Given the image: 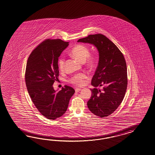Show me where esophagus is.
I'll return each mask as SVG.
<instances>
[{
  "label": "esophagus",
  "mask_w": 155,
  "mask_h": 155,
  "mask_svg": "<svg viewBox=\"0 0 155 155\" xmlns=\"http://www.w3.org/2000/svg\"><path fill=\"white\" fill-rule=\"evenodd\" d=\"M81 88H79V87H76V88H75V91H76V92H79V91H81Z\"/></svg>",
  "instance_id": "34e87169"
}]
</instances>
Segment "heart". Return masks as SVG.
Listing matches in <instances>:
<instances>
[{"mask_svg":"<svg viewBox=\"0 0 155 155\" xmlns=\"http://www.w3.org/2000/svg\"><path fill=\"white\" fill-rule=\"evenodd\" d=\"M90 49L86 46L83 45H77L74 46L71 51V55L72 57L81 61L85 62L88 66L93 67L97 59L94 55H90ZM65 65V59L61 56L58 60V67L60 70H63ZM87 76L84 73H81L72 76L70 79V82L76 85H81L84 82Z\"/></svg>","mask_w":155,"mask_h":155,"instance_id":"obj_1","label":"heart"}]
</instances>
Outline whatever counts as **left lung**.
I'll return each instance as SVG.
<instances>
[{"label": "left lung", "instance_id": "left-lung-1", "mask_svg": "<svg viewBox=\"0 0 155 155\" xmlns=\"http://www.w3.org/2000/svg\"><path fill=\"white\" fill-rule=\"evenodd\" d=\"M77 42L92 44L98 50V66L91 81L95 88L91 89L92 95L87 106L95 115L106 117L113 113L124 97L128 84L124 57L104 35H90ZM98 86H103V90L95 88Z\"/></svg>", "mask_w": 155, "mask_h": 155}]
</instances>
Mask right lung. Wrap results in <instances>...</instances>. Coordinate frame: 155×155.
Here are the masks:
<instances>
[{
  "label": "right lung",
  "mask_w": 155,
  "mask_h": 155,
  "mask_svg": "<svg viewBox=\"0 0 155 155\" xmlns=\"http://www.w3.org/2000/svg\"><path fill=\"white\" fill-rule=\"evenodd\" d=\"M69 45L61 39H47L35 49L27 62L25 81L31 98L38 111L48 119L61 117L68 108L75 91L64 86L57 92L53 86L58 80V58Z\"/></svg>",
  "instance_id": "obj_1"
}]
</instances>
